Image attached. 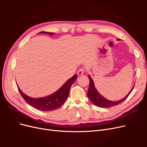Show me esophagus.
<instances>
[{"label": "esophagus", "instance_id": "esophagus-1", "mask_svg": "<svg viewBox=\"0 0 147 147\" xmlns=\"http://www.w3.org/2000/svg\"><path fill=\"white\" fill-rule=\"evenodd\" d=\"M84 72H85V69H84L83 67H82V68H81L80 69V70L78 71L77 74H78V76H82V75L84 74Z\"/></svg>", "mask_w": 147, "mask_h": 147}]
</instances>
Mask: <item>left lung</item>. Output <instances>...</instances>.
I'll return each instance as SVG.
<instances>
[{
  "label": "left lung",
  "mask_w": 147,
  "mask_h": 147,
  "mask_svg": "<svg viewBox=\"0 0 147 147\" xmlns=\"http://www.w3.org/2000/svg\"><path fill=\"white\" fill-rule=\"evenodd\" d=\"M117 40H119V39H117ZM88 78H89V80H90V86H89L87 95L89 97V99H90V100L92 102L93 104H94L95 105L99 107H102V108L112 107L121 104V102H123L124 100H125L127 99V97L129 96V95L130 94V93L132 92L133 88H134V86L132 87L129 92L128 94L125 96V97H124L123 99L117 101H111L105 99L104 97L101 96L98 92V91H97L96 88H95V86H94V82H93V80L91 78L90 75H88Z\"/></svg>",
  "instance_id": "left-lung-1"
}]
</instances>
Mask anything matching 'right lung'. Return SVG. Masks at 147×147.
Segmentation results:
<instances>
[{
    "label": "right lung",
    "mask_w": 147,
    "mask_h": 147,
    "mask_svg": "<svg viewBox=\"0 0 147 147\" xmlns=\"http://www.w3.org/2000/svg\"><path fill=\"white\" fill-rule=\"evenodd\" d=\"M40 33L48 34L50 35L53 34V32H47L43 31ZM77 78V75L75 74L53 94L45 97H40V98H33V97L26 95L21 91L18 84L17 86L20 94L29 105L37 110L47 112V111H52L58 109L64 104L69 96L70 88L74 82L76 80Z\"/></svg>",
    "instance_id": "1"
}]
</instances>
